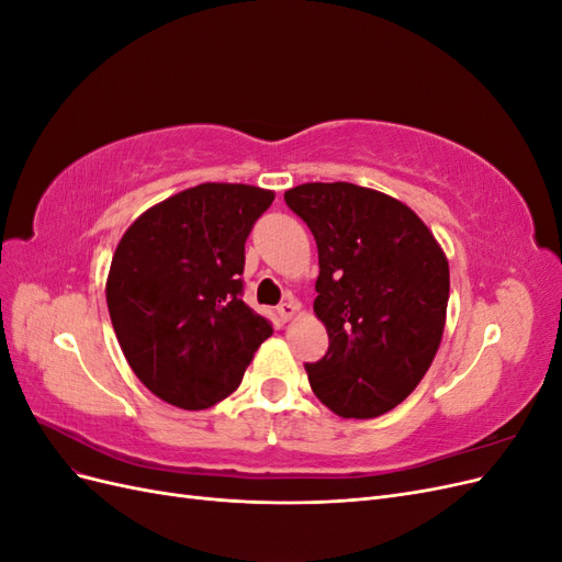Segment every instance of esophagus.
Wrapping results in <instances>:
<instances>
[{"label":"esophagus","instance_id":"34e87169","mask_svg":"<svg viewBox=\"0 0 562 562\" xmlns=\"http://www.w3.org/2000/svg\"><path fill=\"white\" fill-rule=\"evenodd\" d=\"M297 302L291 297V295H288L281 304H279V307H277V312H279V316H281V321H288V318H293L295 314H297Z\"/></svg>","mask_w":562,"mask_h":562}]
</instances>
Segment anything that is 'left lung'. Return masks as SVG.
Segmentation results:
<instances>
[{"mask_svg": "<svg viewBox=\"0 0 562 562\" xmlns=\"http://www.w3.org/2000/svg\"><path fill=\"white\" fill-rule=\"evenodd\" d=\"M283 199L318 248L314 312L330 345L304 363L312 391L339 417H380L411 396L438 351L446 255L405 203L368 187L307 182Z\"/></svg>", "mask_w": 562, "mask_h": 562, "instance_id": "left-lung-1", "label": "left lung"}]
</instances>
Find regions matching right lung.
Masks as SVG:
<instances>
[{"label":"right lung","instance_id":"1","mask_svg":"<svg viewBox=\"0 0 562 562\" xmlns=\"http://www.w3.org/2000/svg\"><path fill=\"white\" fill-rule=\"evenodd\" d=\"M271 201L252 184L203 182L145 211L119 241L110 318L128 366L161 401L182 411L223 401L274 333L241 300L246 239Z\"/></svg>","mask_w":562,"mask_h":562}]
</instances>
